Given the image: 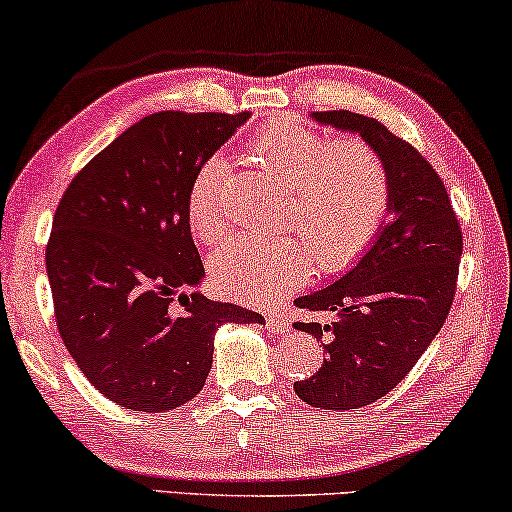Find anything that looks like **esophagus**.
Instances as JSON below:
<instances>
[{
	"label": "esophagus",
	"instance_id": "1",
	"mask_svg": "<svg viewBox=\"0 0 512 512\" xmlns=\"http://www.w3.org/2000/svg\"><path fill=\"white\" fill-rule=\"evenodd\" d=\"M265 322H268V329H272V331H289V327H291L289 317L282 313H268Z\"/></svg>",
	"mask_w": 512,
	"mask_h": 512
}]
</instances>
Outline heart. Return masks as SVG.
I'll return each mask as SVG.
<instances>
[{
  "label": "heart",
  "instance_id": "b5f03b06",
  "mask_svg": "<svg viewBox=\"0 0 512 512\" xmlns=\"http://www.w3.org/2000/svg\"><path fill=\"white\" fill-rule=\"evenodd\" d=\"M261 164L284 183L291 195L284 225L301 235L240 237L211 256V275L230 294L275 298L301 287L313 272H343L360 261L381 235L393 178L386 157L364 138H338L289 119L270 122L254 143ZM225 162L209 157L197 169L185 199L192 237L214 247L230 232L223 209Z\"/></svg>",
  "mask_w": 512,
  "mask_h": 512
}]
</instances>
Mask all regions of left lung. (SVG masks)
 Segmentation results:
<instances>
[{"mask_svg": "<svg viewBox=\"0 0 512 512\" xmlns=\"http://www.w3.org/2000/svg\"><path fill=\"white\" fill-rule=\"evenodd\" d=\"M322 124L357 131L386 157L393 178L390 221L341 280L296 298V308L327 322H294L327 338L317 374L294 383L305 404L360 409L393 390L426 353L447 320L459 282L461 223L433 164L374 117L315 112Z\"/></svg>", "mask_w": 512, "mask_h": 512, "instance_id": "8db88e82", "label": "left lung"}]
</instances>
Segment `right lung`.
<instances>
[{
	"label": "right lung",
	"instance_id": "add662e5",
	"mask_svg": "<svg viewBox=\"0 0 512 512\" xmlns=\"http://www.w3.org/2000/svg\"><path fill=\"white\" fill-rule=\"evenodd\" d=\"M244 119L181 110L143 117L58 202L46 242L58 334L91 386L126 409L181 407L207 381L214 331L263 324L242 305L178 294L204 277L185 218L188 188Z\"/></svg>",
	"mask_w": 512,
	"mask_h": 512
}]
</instances>
